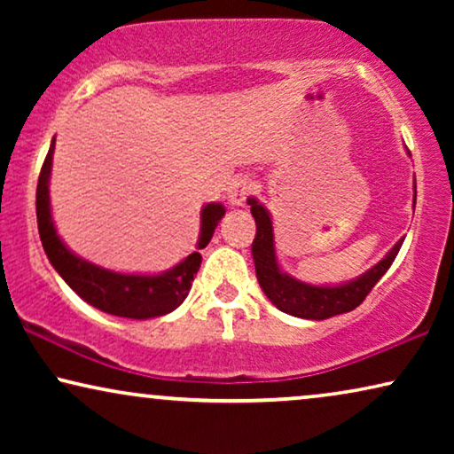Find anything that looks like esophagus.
<instances>
[{
	"mask_svg": "<svg viewBox=\"0 0 454 454\" xmlns=\"http://www.w3.org/2000/svg\"><path fill=\"white\" fill-rule=\"evenodd\" d=\"M254 192V184L250 182V179L246 177H239L235 179V182L229 185L227 190V200L231 207H241L247 200V196H250Z\"/></svg>",
	"mask_w": 454,
	"mask_h": 454,
	"instance_id": "esophagus-1",
	"label": "esophagus"
}]
</instances>
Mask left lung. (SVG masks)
<instances>
[{"mask_svg": "<svg viewBox=\"0 0 454 454\" xmlns=\"http://www.w3.org/2000/svg\"><path fill=\"white\" fill-rule=\"evenodd\" d=\"M415 190V185H413ZM418 194V192H415ZM413 194V208H415ZM252 216L256 221V238L252 244L254 266H256L258 283L266 297L285 314L297 316L306 320H326L337 314H345L356 309L365 300L372 287L380 281L384 272L395 262L399 254L403 239L390 247L387 256L380 262L365 270L364 275L340 285H309L300 278L291 277L278 266L277 250H275V233H272L270 213L260 204L256 198H247Z\"/></svg>", "mask_w": 454, "mask_h": 454, "instance_id": "8db88e82", "label": "left lung"}]
</instances>
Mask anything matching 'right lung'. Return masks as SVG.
<instances>
[{"mask_svg": "<svg viewBox=\"0 0 454 454\" xmlns=\"http://www.w3.org/2000/svg\"><path fill=\"white\" fill-rule=\"evenodd\" d=\"M53 151L55 138L49 146L39 184H36V223H39L43 250H45L53 269L59 272V277L86 303L111 316H121V318H157V316H165L182 306L190 294L194 275L200 269L202 256L198 250L208 246L216 225L225 216V207L221 202H210L207 207H202L200 238H198L196 252L185 256L173 269L159 272V275H126V272L103 269V266H97L89 260L76 256L61 241L58 229H55L51 200H49Z\"/></svg>", "mask_w": 454, "mask_h": 454, "instance_id": "1", "label": "right lung"}]
</instances>
